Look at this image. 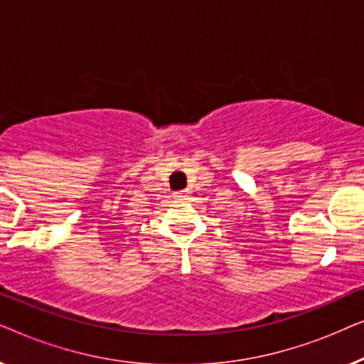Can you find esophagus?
Listing matches in <instances>:
<instances>
[{
  "instance_id": "1",
  "label": "esophagus",
  "mask_w": 364,
  "mask_h": 364,
  "mask_svg": "<svg viewBox=\"0 0 364 364\" xmlns=\"http://www.w3.org/2000/svg\"><path fill=\"white\" fill-rule=\"evenodd\" d=\"M173 197L178 198V200H183V198L188 197V191H178V192H173Z\"/></svg>"
}]
</instances>
